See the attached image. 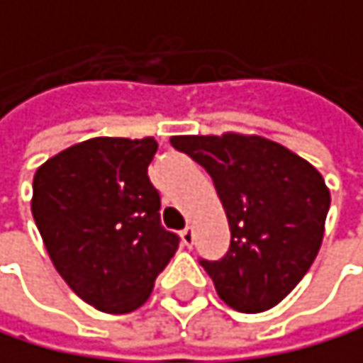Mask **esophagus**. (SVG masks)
Returning a JSON list of instances; mask_svg holds the SVG:
<instances>
[{"label":"esophagus","mask_w":363,"mask_h":363,"mask_svg":"<svg viewBox=\"0 0 363 363\" xmlns=\"http://www.w3.org/2000/svg\"><path fill=\"white\" fill-rule=\"evenodd\" d=\"M182 242H184V246H188V248H191V246L195 244V230H193L191 226H186V228L182 230Z\"/></svg>","instance_id":"esophagus-1"}]
</instances>
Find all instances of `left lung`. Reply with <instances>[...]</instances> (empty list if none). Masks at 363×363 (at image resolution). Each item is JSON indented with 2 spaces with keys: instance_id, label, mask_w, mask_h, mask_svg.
<instances>
[{
  "instance_id": "1",
  "label": "left lung",
  "mask_w": 363,
  "mask_h": 363,
  "mask_svg": "<svg viewBox=\"0 0 363 363\" xmlns=\"http://www.w3.org/2000/svg\"><path fill=\"white\" fill-rule=\"evenodd\" d=\"M170 144L206 168L228 217V252L199 262L217 295L240 313L277 306L322 246L330 208L324 177L259 135H177Z\"/></svg>"
}]
</instances>
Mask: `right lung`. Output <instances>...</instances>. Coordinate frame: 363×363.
<instances>
[{"label":"right lung","mask_w":363,"mask_h":363,"mask_svg":"<svg viewBox=\"0 0 363 363\" xmlns=\"http://www.w3.org/2000/svg\"><path fill=\"white\" fill-rule=\"evenodd\" d=\"M152 137H95L41 164L33 217L57 273L86 303L133 313L179 246L162 226L160 193L148 179Z\"/></svg>","instance_id":"right-lung-1"}]
</instances>
